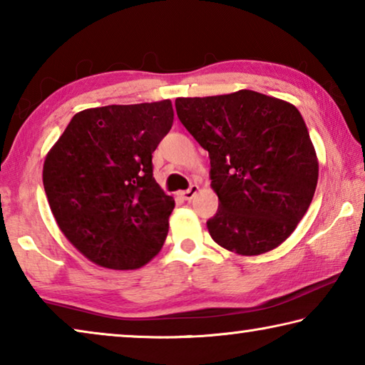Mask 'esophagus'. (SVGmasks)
<instances>
[{
    "mask_svg": "<svg viewBox=\"0 0 365 365\" xmlns=\"http://www.w3.org/2000/svg\"><path fill=\"white\" fill-rule=\"evenodd\" d=\"M197 191H200V188H197V185H191V187L188 188V190H185V191H180V195L183 200H187V201H190V200H193V197L196 196V193Z\"/></svg>",
    "mask_w": 365,
    "mask_h": 365,
    "instance_id": "esophagus-1",
    "label": "esophagus"
}]
</instances>
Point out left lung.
<instances>
[{"mask_svg": "<svg viewBox=\"0 0 365 365\" xmlns=\"http://www.w3.org/2000/svg\"><path fill=\"white\" fill-rule=\"evenodd\" d=\"M177 115L209 153L217 214L215 243L240 256L275 250L294 232L316 193L319 160L299 110L252 90L177 98Z\"/></svg>", "mask_w": 365, "mask_h": 365, "instance_id": "1", "label": "left lung"}]
</instances>
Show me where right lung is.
Segmentation results:
<instances>
[{
	"mask_svg": "<svg viewBox=\"0 0 365 365\" xmlns=\"http://www.w3.org/2000/svg\"><path fill=\"white\" fill-rule=\"evenodd\" d=\"M170 100L80 110L48 151L43 187L66 238L101 267L135 270L163 248L175 201L153 177Z\"/></svg>",
	"mask_w": 365,
	"mask_h": 365,
	"instance_id": "1",
	"label": "right lung"
}]
</instances>
